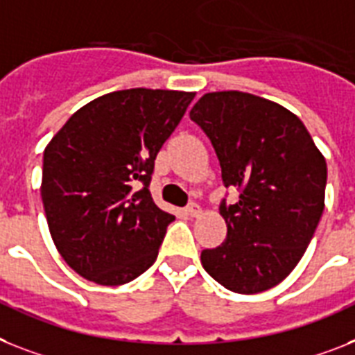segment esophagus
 I'll use <instances>...</instances> for the list:
<instances>
[{"label":"esophagus","mask_w":355,"mask_h":355,"mask_svg":"<svg viewBox=\"0 0 355 355\" xmlns=\"http://www.w3.org/2000/svg\"><path fill=\"white\" fill-rule=\"evenodd\" d=\"M184 212H187V216H190V218H198L199 214H201V207H199L198 203H192L184 209Z\"/></svg>","instance_id":"34e87169"}]
</instances>
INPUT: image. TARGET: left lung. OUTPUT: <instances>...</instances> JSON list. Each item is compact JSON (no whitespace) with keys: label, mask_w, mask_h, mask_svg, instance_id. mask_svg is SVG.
Returning <instances> with one entry per match:
<instances>
[{"label":"left lung","mask_w":355,"mask_h":355,"mask_svg":"<svg viewBox=\"0 0 355 355\" xmlns=\"http://www.w3.org/2000/svg\"><path fill=\"white\" fill-rule=\"evenodd\" d=\"M190 119L210 137L225 187L241 190L237 203L219 207L227 239L201 252V265L237 294L279 285L323 214L324 156L294 112L254 94H205Z\"/></svg>","instance_id":"8db88e82"}]
</instances>
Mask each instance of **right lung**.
Returning a JSON list of instances; mask_svg holds the SVG:
<instances>
[{
	"instance_id": "add662e5",
	"label": "right lung",
	"mask_w": 355,
	"mask_h": 355,
	"mask_svg": "<svg viewBox=\"0 0 355 355\" xmlns=\"http://www.w3.org/2000/svg\"><path fill=\"white\" fill-rule=\"evenodd\" d=\"M196 92L128 89L76 110L43 152L41 199L55 248L85 279L125 285L156 261L174 216L148 183Z\"/></svg>"
}]
</instances>
